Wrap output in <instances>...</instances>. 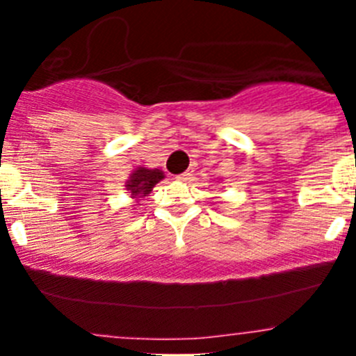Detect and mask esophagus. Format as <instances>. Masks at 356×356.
<instances>
[{
	"label": "esophagus",
	"instance_id": "obj_1",
	"mask_svg": "<svg viewBox=\"0 0 356 356\" xmlns=\"http://www.w3.org/2000/svg\"><path fill=\"white\" fill-rule=\"evenodd\" d=\"M175 179H177V181H181V182H188V181H191V179H193V172L188 170V172H184V174L177 175Z\"/></svg>",
	"mask_w": 356,
	"mask_h": 356
}]
</instances>
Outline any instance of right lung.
<instances>
[{
  "instance_id": "add662e5",
  "label": "right lung",
  "mask_w": 356,
  "mask_h": 356,
  "mask_svg": "<svg viewBox=\"0 0 356 356\" xmlns=\"http://www.w3.org/2000/svg\"><path fill=\"white\" fill-rule=\"evenodd\" d=\"M163 177V172L158 170V168L138 167L131 175H129L125 189L131 193V198H145V196H148L149 193L153 191V188H155Z\"/></svg>"
}]
</instances>
